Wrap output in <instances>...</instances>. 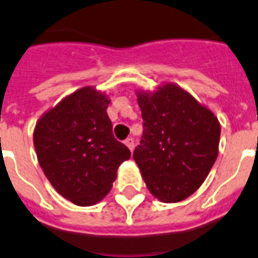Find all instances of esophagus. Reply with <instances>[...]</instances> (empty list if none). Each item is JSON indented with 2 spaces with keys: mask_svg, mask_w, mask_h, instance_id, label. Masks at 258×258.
<instances>
[{
  "mask_svg": "<svg viewBox=\"0 0 258 258\" xmlns=\"http://www.w3.org/2000/svg\"><path fill=\"white\" fill-rule=\"evenodd\" d=\"M124 144L126 145L127 149H129V150H131L132 153H133V150H134V140H133V138H126Z\"/></svg>",
  "mask_w": 258,
  "mask_h": 258,
  "instance_id": "esophagus-1",
  "label": "esophagus"
}]
</instances>
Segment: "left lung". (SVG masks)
<instances>
[{
	"instance_id": "obj_1",
	"label": "left lung",
	"mask_w": 258,
	"mask_h": 258,
	"mask_svg": "<svg viewBox=\"0 0 258 258\" xmlns=\"http://www.w3.org/2000/svg\"><path fill=\"white\" fill-rule=\"evenodd\" d=\"M144 136L133 158L151 195L164 204L188 198L202 185L219 151L221 124L186 90L167 82L137 91Z\"/></svg>"
}]
</instances>
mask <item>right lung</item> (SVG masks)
<instances>
[{"label":"right lung","mask_w":258,"mask_h":258,"mask_svg":"<svg viewBox=\"0 0 258 258\" xmlns=\"http://www.w3.org/2000/svg\"><path fill=\"white\" fill-rule=\"evenodd\" d=\"M105 92L86 86L65 96L36 122L34 146L44 175L58 195L92 206L109 193L131 151L112 134Z\"/></svg>","instance_id":"right-lung-1"}]
</instances>
